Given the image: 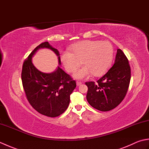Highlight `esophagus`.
I'll use <instances>...</instances> for the list:
<instances>
[{
    "mask_svg": "<svg viewBox=\"0 0 149 149\" xmlns=\"http://www.w3.org/2000/svg\"><path fill=\"white\" fill-rule=\"evenodd\" d=\"M76 84H77V86H80V85L82 84V83H81V82H80V81H77L76 82Z\"/></svg>",
    "mask_w": 149,
    "mask_h": 149,
    "instance_id": "esophagus-1",
    "label": "esophagus"
}]
</instances>
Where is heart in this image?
I'll return each instance as SVG.
<instances>
[{
    "instance_id": "obj_1",
    "label": "heart",
    "mask_w": 149,
    "mask_h": 149,
    "mask_svg": "<svg viewBox=\"0 0 149 149\" xmlns=\"http://www.w3.org/2000/svg\"><path fill=\"white\" fill-rule=\"evenodd\" d=\"M70 51H63L61 61L68 72H73L82 64L84 66L77 70L74 76L77 79L100 76L110 67L113 59L114 49L107 41L84 40L72 45Z\"/></svg>"
}]
</instances>
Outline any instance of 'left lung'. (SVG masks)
<instances>
[{
	"instance_id": "obj_1",
	"label": "left lung",
	"mask_w": 149,
	"mask_h": 149,
	"mask_svg": "<svg viewBox=\"0 0 149 149\" xmlns=\"http://www.w3.org/2000/svg\"><path fill=\"white\" fill-rule=\"evenodd\" d=\"M131 80L129 61L121 49L116 52L115 63L97 81L86 82V99L94 108L108 111L115 108L125 97Z\"/></svg>"
}]
</instances>
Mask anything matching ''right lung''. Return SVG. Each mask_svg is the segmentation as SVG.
<instances>
[{"instance_id": "1", "label": "right lung", "mask_w": 149, "mask_h": 149, "mask_svg": "<svg viewBox=\"0 0 149 149\" xmlns=\"http://www.w3.org/2000/svg\"><path fill=\"white\" fill-rule=\"evenodd\" d=\"M43 48L52 50L61 65L58 50L48 42L41 43L24 62L21 75L22 84L27 99L34 109L45 116L56 117L67 109L70 96L76 87V83L59 66L50 74L40 72L34 66L33 56L38 50Z\"/></svg>"}]
</instances>
